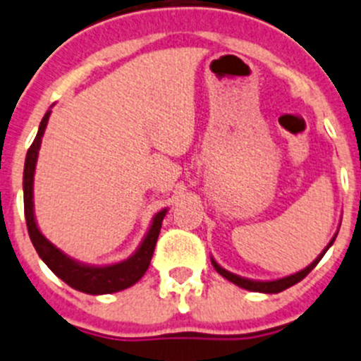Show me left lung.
<instances>
[{
	"instance_id": "left-lung-1",
	"label": "left lung",
	"mask_w": 361,
	"mask_h": 361,
	"mask_svg": "<svg viewBox=\"0 0 361 361\" xmlns=\"http://www.w3.org/2000/svg\"><path fill=\"white\" fill-rule=\"evenodd\" d=\"M337 234H338V230H337V232H335V235H333V238H331V241H329L328 245H326V248L322 250V252L319 253L317 257H315V260H314V262H310V264H308V266L305 267V269L298 271V273H293V274H289V276L276 278V280H252V278L239 276V274H235V273H230V271H226L225 267H221V266H219V264L216 262V260H214V257H212V255H211V262H212V266H214V269L218 271V273L221 274L223 278H226V280H228V281H232V283H235V286H239V287H241V289H246V290H253V293H264V294H278V293H281V290H286V289H289V287L296 286L298 281H301V280H303V278L307 276V274L310 273V271L314 269L315 266H317V264H319V260H321L322 257H324V253L328 252V250L331 248V245H333V243H335V238H337Z\"/></svg>"
}]
</instances>
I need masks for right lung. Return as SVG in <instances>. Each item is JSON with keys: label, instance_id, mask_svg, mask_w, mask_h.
Returning <instances> with one entry per match:
<instances>
[{"label": "right lung", "instance_id": "add662e5", "mask_svg": "<svg viewBox=\"0 0 361 361\" xmlns=\"http://www.w3.org/2000/svg\"><path fill=\"white\" fill-rule=\"evenodd\" d=\"M53 108V106H51ZM51 108L44 115L42 122L39 126L35 140L26 154L24 161V173H23V193H24V216H26V225H28V234L35 246L40 259L46 262V266L56 274L60 280H63L72 289L80 293L92 294V296H101V294L118 293V290L129 289L135 286L136 281L145 274L149 269L150 260H152L154 248H156L157 238H159L161 225L166 216L168 207L161 209L154 214L150 221L147 234L143 235L142 243L135 250L133 255L120 262L106 264V266H95V264L81 262L74 257L67 255L63 250L58 248L56 245L49 241L46 235L40 232L35 218V202H33V183H35V168L37 159H39V150L42 145L44 133H46L47 122L51 116Z\"/></svg>", "mask_w": 361, "mask_h": 361}]
</instances>
